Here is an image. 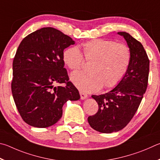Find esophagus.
I'll use <instances>...</instances> for the list:
<instances>
[{
    "instance_id": "34e87169",
    "label": "esophagus",
    "mask_w": 160,
    "mask_h": 160,
    "mask_svg": "<svg viewBox=\"0 0 160 160\" xmlns=\"http://www.w3.org/2000/svg\"><path fill=\"white\" fill-rule=\"evenodd\" d=\"M80 96H81V99L82 100H84L88 98V95L86 93H83V92H80Z\"/></svg>"
}]
</instances>
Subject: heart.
I'll list each match as a JSON object with an SVG mask.
<instances>
[{"instance_id": "b5f03b06", "label": "heart", "mask_w": 160, "mask_h": 160, "mask_svg": "<svg viewBox=\"0 0 160 160\" xmlns=\"http://www.w3.org/2000/svg\"><path fill=\"white\" fill-rule=\"evenodd\" d=\"M84 60L90 62L89 72L74 73L71 81L83 92H96L102 87L117 86L127 74L131 62V52L127 45L107 39H93L82 44ZM64 64L77 72L84 60L77 47H69L63 52Z\"/></svg>"}]
</instances>
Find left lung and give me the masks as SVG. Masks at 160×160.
I'll use <instances>...</instances> for the list:
<instances>
[{
  "label": "left lung",
  "instance_id": "obj_1",
  "mask_svg": "<svg viewBox=\"0 0 160 160\" xmlns=\"http://www.w3.org/2000/svg\"><path fill=\"white\" fill-rule=\"evenodd\" d=\"M127 41L131 52V62L127 74L112 90L92 98L98 111L88 117L94 130L111 133L122 130L133 118L147 89L150 60L142 45L129 33H117Z\"/></svg>",
  "mask_w": 160,
  "mask_h": 160
}]
</instances>
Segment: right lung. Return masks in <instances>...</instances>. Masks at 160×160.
Listing matches in <instances>:
<instances>
[{"label": "right lung", "instance_id": "add662e5", "mask_svg": "<svg viewBox=\"0 0 160 160\" xmlns=\"http://www.w3.org/2000/svg\"><path fill=\"white\" fill-rule=\"evenodd\" d=\"M75 43L52 27L27 36L19 44L12 63L11 83L14 101L24 121L32 127L46 128L58 122L67 100L80 98L64 68L63 51ZM56 83H65L57 87Z\"/></svg>", "mask_w": 160, "mask_h": 160}]
</instances>
